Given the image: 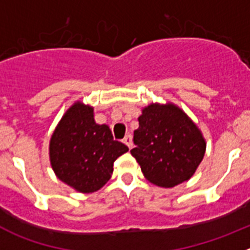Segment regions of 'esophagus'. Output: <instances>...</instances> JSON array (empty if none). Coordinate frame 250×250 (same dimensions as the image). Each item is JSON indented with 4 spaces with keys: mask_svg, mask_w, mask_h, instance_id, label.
<instances>
[{
    "mask_svg": "<svg viewBox=\"0 0 250 250\" xmlns=\"http://www.w3.org/2000/svg\"><path fill=\"white\" fill-rule=\"evenodd\" d=\"M123 141H124V144L127 145V147H129V149H131V146H132V138H131V135H130V134H127V135L123 139Z\"/></svg>",
    "mask_w": 250,
    "mask_h": 250,
    "instance_id": "1",
    "label": "esophagus"
}]
</instances>
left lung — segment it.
<instances>
[{
	"label": "left lung",
	"mask_w": 250,
	"mask_h": 250,
	"mask_svg": "<svg viewBox=\"0 0 250 250\" xmlns=\"http://www.w3.org/2000/svg\"><path fill=\"white\" fill-rule=\"evenodd\" d=\"M130 150L145 178L152 184L173 188L194 175L207 143L189 116L174 104H150L139 116Z\"/></svg>",
	"instance_id": "left-lung-1"
}]
</instances>
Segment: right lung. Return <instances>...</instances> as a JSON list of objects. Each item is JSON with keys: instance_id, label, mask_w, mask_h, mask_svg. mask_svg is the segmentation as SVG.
Returning a JSON list of instances; mask_svg holds the SVG:
<instances>
[{"instance_id": "obj_1", "label": "right lung", "mask_w": 250, "mask_h": 250, "mask_svg": "<svg viewBox=\"0 0 250 250\" xmlns=\"http://www.w3.org/2000/svg\"><path fill=\"white\" fill-rule=\"evenodd\" d=\"M48 150L61 182L80 193H94L109 182L114 161L129 147L114 140L107 125L95 123L94 107L77 101L60 120Z\"/></svg>"}]
</instances>
